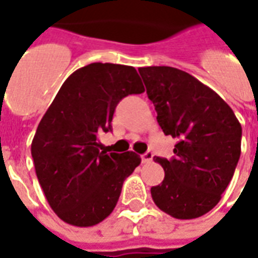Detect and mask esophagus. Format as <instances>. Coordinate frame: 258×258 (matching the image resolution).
<instances>
[{
	"label": "esophagus",
	"mask_w": 258,
	"mask_h": 258,
	"mask_svg": "<svg viewBox=\"0 0 258 258\" xmlns=\"http://www.w3.org/2000/svg\"><path fill=\"white\" fill-rule=\"evenodd\" d=\"M152 159H153V153L152 152H146V153H144L142 156H141V160H142V163L145 164V163H151Z\"/></svg>",
	"instance_id": "esophagus-1"
}]
</instances>
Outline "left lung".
<instances>
[{
	"instance_id": "1",
	"label": "left lung",
	"mask_w": 258,
	"mask_h": 258,
	"mask_svg": "<svg viewBox=\"0 0 258 258\" xmlns=\"http://www.w3.org/2000/svg\"><path fill=\"white\" fill-rule=\"evenodd\" d=\"M138 72L157 123L177 140L173 159L156 157L164 179L152 186V199L174 218H198L220 202L232 179L240 157V123L221 96L184 70L149 66Z\"/></svg>"
}]
</instances>
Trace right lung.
Returning a JSON list of instances; mask_svg holds the SVG:
<instances>
[{"instance_id": "1", "label": "right lung", "mask_w": 258, "mask_h": 258, "mask_svg": "<svg viewBox=\"0 0 258 258\" xmlns=\"http://www.w3.org/2000/svg\"><path fill=\"white\" fill-rule=\"evenodd\" d=\"M144 91L133 66L98 62L70 74L48 107L31 156L48 203L64 222L92 227L116 207L124 179L141 157L101 152L98 137L112 131L118 102Z\"/></svg>"}]
</instances>
